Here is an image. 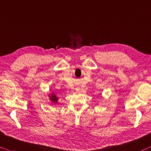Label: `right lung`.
I'll list each match as a JSON object with an SVG mask.
<instances>
[{
  "mask_svg": "<svg viewBox=\"0 0 151 151\" xmlns=\"http://www.w3.org/2000/svg\"><path fill=\"white\" fill-rule=\"evenodd\" d=\"M50 97H51V100L52 101H53V102H57L58 98L55 95V94H52V96H50Z\"/></svg>",
  "mask_w": 151,
  "mask_h": 151,
  "instance_id": "add662e5",
  "label": "right lung"
}]
</instances>
